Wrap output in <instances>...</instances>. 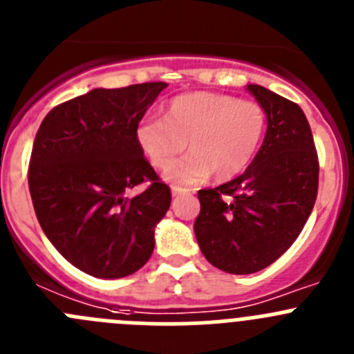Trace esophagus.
<instances>
[{
	"label": "esophagus",
	"mask_w": 354,
	"mask_h": 354,
	"mask_svg": "<svg viewBox=\"0 0 354 354\" xmlns=\"http://www.w3.org/2000/svg\"><path fill=\"white\" fill-rule=\"evenodd\" d=\"M191 189L187 187H180V186H171V194L174 196H180V194H189Z\"/></svg>",
	"instance_id": "obj_1"
}]
</instances>
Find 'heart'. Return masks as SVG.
I'll list each match as a JSON object with an SVG mask.
<instances>
[{
    "label": "heart",
    "instance_id": "b5f03b06",
    "mask_svg": "<svg viewBox=\"0 0 354 354\" xmlns=\"http://www.w3.org/2000/svg\"><path fill=\"white\" fill-rule=\"evenodd\" d=\"M264 107L217 92H187L167 102L163 120L144 118L136 130L151 165L167 168L185 149L192 153L168 168L175 183H196L212 171L217 180L236 177L257 154L266 133Z\"/></svg>",
    "mask_w": 354,
    "mask_h": 354
}]
</instances>
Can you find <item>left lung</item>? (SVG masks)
Segmentation results:
<instances>
[{"instance_id":"1","label":"left lung","mask_w":354,"mask_h":354,"mask_svg":"<svg viewBox=\"0 0 354 354\" xmlns=\"http://www.w3.org/2000/svg\"><path fill=\"white\" fill-rule=\"evenodd\" d=\"M268 130L250 167L230 183L200 189L194 234L201 254L231 274H252L285 254L315 207L319 163L299 104L259 85Z\"/></svg>"}]
</instances>
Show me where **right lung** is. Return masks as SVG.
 I'll return each mask as SVG.
<instances>
[{
  "instance_id": "right-lung-1",
  "label": "right lung",
  "mask_w": 354,
  "mask_h": 354,
  "mask_svg": "<svg viewBox=\"0 0 354 354\" xmlns=\"http://www.w3.org/2000/svg\"><path fill=\"white\" fill-rule=\"evenodd\" d=\"M163 88V82L95 88L55 106L39 124L28 170L32 207L53 247L86 274L123 278L153 254L171 193L136 130ZM140 183L142 194L126 196Z\"/></svg>"
}]
</instances>
